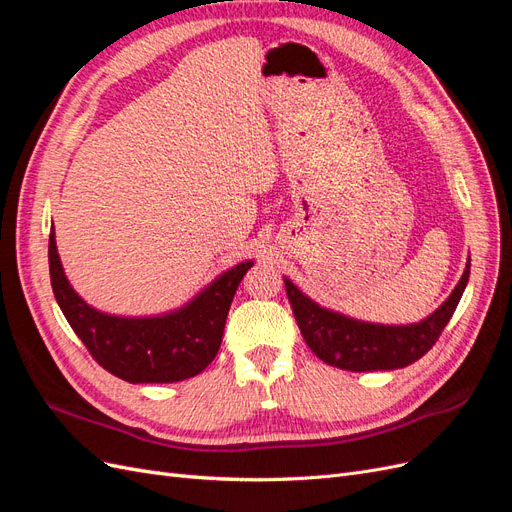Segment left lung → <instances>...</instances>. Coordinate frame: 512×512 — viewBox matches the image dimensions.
I'll use <instances>...</instances> for the list:
<instances>
[{
	"label": "left lung",
	"mask_w": 512,
	"mask_h": 512,
	"mask_svg": "<svg viewBox=\"0 0 512 512\" xmlns=\"http://www.w3.org/2000/svg\"><path fill=\"white\" fill-rule=\"evenodd\" d=\"M470 280V258L459 284L436 312L412 324H376L356 320L309 299L284 277L292 314L297 318L305 344L320 361L348 371L399 369L421 359L438 342L455 314Z\"/></svg>",
	"instance_id": "1"
}]
</instances>
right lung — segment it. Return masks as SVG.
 I'll return each mask as SVG.
<instances>
[{"label":"right lung","instance_id":"obj_1","mask_svg":"<svg viewBox=\"0 0 512 512\" xmlns=\"http://www.w3.org/2000/svg\"><path fill=\"white\" fill-rule=\"evenodd\" d=\"M254 260L239 262L188 303L156 316H117L89 305L72 288L49 237V271L57 305L91 356L113 376L141 382H179L200 374L220 350L232 297Z\"/></svg>","mask_w":512,"mask_h":512}]
</instances>
